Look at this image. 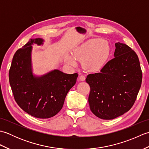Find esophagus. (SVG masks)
I'll return each mask as SVG.
<instances>
[{"instance_id":"34e87169","label":"esophagus","mask_w":149,"mask_h":149,"mask_svg":"<svg viewBox=\"0 0 149 149\" xmlns=\"http://www.w3.org/2000/svg\"><path fill=\"white\" fill-rule=\"evenodd\" d=\"M85 76L84 75H80V76H79V80L80 81H85Z\"/></svg>"}]
</instances>
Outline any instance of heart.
I'll return each instance as SVG.
<instances>
[{
  "label": "heart",
  "mask_w": 149,
  "mask_h": 149,
  "mask_svg": "<svg viewBox=\"0 0 149 149\" xmlns=\"http://www.w3.org/2000/svg\"><path fill=\"white\" fill-rule=\"evenodd\" d=\"M110 47L102 39H93L75 49L73 56L75 60L83 61V67L91 71L100 69L109 57ZM66 62L72 65H75V60L68 56Z\"/></svg>",
  "instance_id": "heart-1"
}]
</instances>
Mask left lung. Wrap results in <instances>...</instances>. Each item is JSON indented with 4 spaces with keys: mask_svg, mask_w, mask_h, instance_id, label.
Listing matches in <instances>:
<instances>
[{
    "mask_svg": "<svg viewBox=\"0 0 149 149\" xmlns=\"http://www.w3.org/2000/svg\"><path fill=\"white\" fill-rule=\"evenodd\" d=\"M113 59L95 74L88 75V102L95 115L112 120L130 109L140 89L142 72L136 54L122 43H115Z\"/></svg>",
    "mask_w": 149,
    "mask_h": 149,
    "instance_id": "8db88e82",
    "label": "left lung"
}]
</instances>
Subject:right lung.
<instances>
[{
    "label": "right lung",
    "instance_id": "obj_1",
    "mask_svg": "<svg viewBox=\"0 0 149 149\" xmlns=\"http://www.w3.org/2000/svg\"><path fill=\"white\" fill-rule=\"evenodd\" d=\"M43 42L40 38L31 39L15 52L9 79L18 105L29 115L45 119L55 116L62 109L66 95L76 83L78 74L54 70L41 76L33 75L32 45H43Z\"/></svg>",
    "mask_w": 149,
    "mask_h": 149
}]
</instances>
